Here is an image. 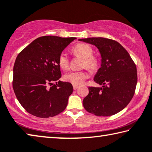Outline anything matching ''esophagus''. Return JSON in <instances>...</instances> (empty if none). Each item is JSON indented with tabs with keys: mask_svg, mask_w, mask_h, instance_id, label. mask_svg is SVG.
<instances>
[{
	"mask_svg": "<svg viewBox=\"0 0 152 152\" xmlns=\"http://www.w3.org/2000/svg\"><path fill=\"white\" fill-rule=\"evenodd\" d=\"M78 88V85H73V88H74V90H76L77 88Z\"/></svg>",
	"mask_w": 152,
	"mask_h": 152,
	"instance_id": "esophagus-1",
	"label": "esophagus"
}]
</instances>
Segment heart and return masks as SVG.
Instances as JSON below:
<instances>
[{"label":"heart","instance_id":"1","mask_svg":"<svg viewBox=\"0 0 152 152\" xmlns=\"http://www.w3.org/2000/svg\"><path fill=\"white\" fill-rule=\"evenodd\" d=\"M72 52L76 56H79L84 58L83 63V67H86L91 69L97 68L98 60L96 57L92 56L93 49L90 45L85 43H80L72 48ZM58 64L59 67L63 69L68 68L69 59L67 55L65 52L60 53L58 57ZM88 77V73L85 70L72 71L67 73L64 76L65 80L73 85H80Z\"/></svg>","mask_w":152,"mask_h":152}]
</instances>
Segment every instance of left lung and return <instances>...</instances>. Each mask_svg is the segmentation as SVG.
Returning <instances> with one entry per match:
<instances>
[{"label":"left lung","instance_id":"1","mask_svg":"<svg viewBox=\"0 0 152 152\" xmlns=\"http://www.w3.org/2000/svg\"><path fill=\"white\" fill-rule=\"evenodd\" d=\"M80 41L95 45L102 57L101 67L94 81L102 87H88L83 106L98 116L114 115L126 107L135 91L137 67L127 50L115 40L105 38H88Z\"/></svg>","mask_w":152,"mask_h":152}]
</instances>
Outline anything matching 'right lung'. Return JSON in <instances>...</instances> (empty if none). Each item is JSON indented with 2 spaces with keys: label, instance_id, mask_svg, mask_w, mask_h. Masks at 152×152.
Here are the masks:
<instances>
[{
  "label": "right lung",
  "instance_id": "1",
  "mask_svg": "<svg viewBox=\"0 0 152 152\" xmlns=\"http://www.w3.org/2000/svg\"><path fill=\"white\" fill-rule=\"evenodd\" d=\"M76 38L45 36L19 53L13 66V88L28 113L39 118L55 116L66 109L72 84L61 82L58 57Z\"/></svg>",
  "mask_w": 152,
  "mask_h": 152
}]
</instances>
